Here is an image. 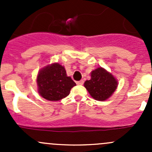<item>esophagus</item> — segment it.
<instances>
[{
    "label": "esophagus",
    "mask_w": 152,
    "mask_h": 152,
    "mask_svg": "<svg viewBox=\"0 0 152 152\" xmlns=\"http://www.w3.org/2000/svg\"><path fill=\"white\" fill-rule=\"evenodd\" d=\"M76 84H77V85H82L84 84V80L79 81V82H76Z\"/></svg>",
    "instance_id": "34e87169"
}]
</instances>
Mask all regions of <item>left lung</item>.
I'll return each instance as SVG.
<instances>
[{"instance_id": "8db88e82", "label": "left lung", "mask_w": 152, "mask_h": 152, "mask_svg": "<svg viewBox=\"0 0 152 152\" xmlns=\"http://www.w3.org/2000/svg\"><path fill=\"white\" fill-rule=\"evenodd\" d=\"M91 79L84 84L90 96L97 101L107 100L114 93L118 87V81L112 73L98 67L91 72Z\"/></svg>"}]
</instances>
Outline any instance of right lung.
Instances as JSON below:
<instances>
[{
    "label": "right lung",
    "mask_w": 152,
    "mask_h": 152,
    "mask_svg": "<svg viewBox=\"0 0 152 152\" xmlns=\"http://www.w3.org/2000/svg\"><path fill=\"white\" fill-rule=\"evenodd\" d=\"M38 93L48 101H59L67 96L76 83L67 76L65 67L59 63L45 66L39 71L37 78Z\"/></svg>",
    "instance_id": "obj_1"
}]
</instances>
